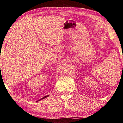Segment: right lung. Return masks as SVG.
Here are the masks:
<instances>
[{"mask_svg":"<svg viewBox=\"0 0 123 123\" xmlns=\"http://www.w3.org/2000/svg\"><path fill=\"white\" fill-rule=\"evenodd\" d=\"M49 97V95L48 96H45V97H44L43 98H42V99H40V100H38V101H39V100H42V99H44V98H46V97Z\"/></svg>","mask_w":123,"mask_h":123,"instance_id":"right-lung-1","label":"right lung"}]
</instances>
